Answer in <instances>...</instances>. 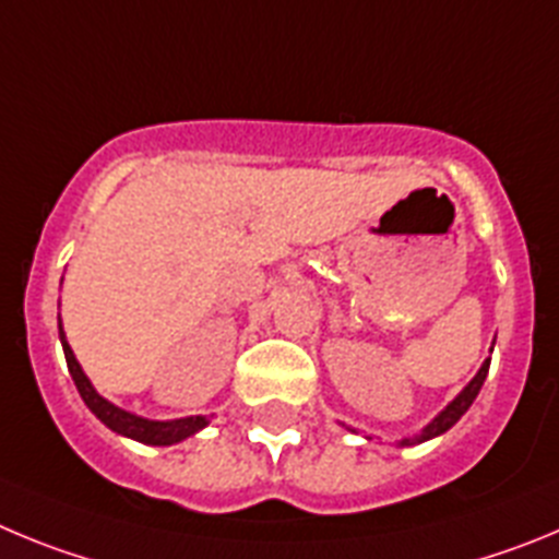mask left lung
Instances as JSON below:
<instances>
[{"instance_id":"obj_1","label":"left lung","mask_w":559,"mask_h":559,"mask_svg":"<svg viewBox=\"0 0 559 559\" xmlns=\"http://www.w3.org/2000/svg\"><path fill=\"white\" fill-rule=\"evenodd\" d=\"M492 345H496V340H492ZM487 370H490V359H485V361H481L479 373H476L474 379L467 381V384H465V390H462L460 395H456V399L451 401V404L445 406V409L440 412V415H435V417H431V420H429V424L424 426V429L417 431V435L401 437V440H399V445H401V449H406V445H420V442H426V440H435V437L445 435V431H449L451 426H454L456 420H460V417L465 415L467 409H471V404H474V401H476V395H479L481 384H485V379H487ZM345 429H350V426H345ZM350 431H356V429H350ZM367 440H373V437H367Z\"/></svg>"}]
</instances>
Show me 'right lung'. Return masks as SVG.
Here are the masks:
<instances>
[{"instance_id":"obj_1","label":"right lung","mask_w":559,"mask_h":559,"mask_svg":"<svg viewBox=\"0 0 559 559\" xmlns=\"http://www.w3.org/2000/svg\"><path fill=\"white\" fill-rule=\"evenodd\" d=\"M58 334H60V345H63V354H67L69 373H72L80 399L85 401V406H88V409H92L110 431L130 437V440L135 442H144V445H175V442L198 435V431H203L205 426L211 424L205 415H189V417H178V420H150V417L133 415V412L122 409V406L110 404L108 399H103V395L94 390L88 376L83 373V367H80L72 345L67 342V331H63V323H60V314H58Z\"/></svg>"}]
</instances>
